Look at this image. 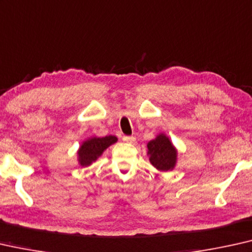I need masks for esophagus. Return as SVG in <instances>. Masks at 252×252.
<instances>
[{"label":"esophagus","mask_w":252,"mask_h":252,"mask_svg":"<svg viewBox=\"0 0 252 252\" xmlns=\"http://www.w3.org/2000/svg\"><path fill=\"white\" fill-rule=\"evenodd\" d=\"M122 140L126 142H130V144H133V142L136 141V138H134L133 136H123Z\"/></svg>","instance_id":"obj_1"}]
</instances>
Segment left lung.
<instances>
[{
  "mask_svg": "<svg viewBox=\"0 0 252 252\" xmlns=\"http://www.w3.org/2000/svg\"><path fill=\"white\" fill-rule=\"evenodd\" d=\"M149 160L158 171L173 170L178 152L165 134H158L147 144Z\"/></svg>",
  "mask_w": 252,
  "mask_h": 252,
  "instance_id": "obj_1",
  "label": "left lung"
}]
</instances>
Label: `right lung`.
Returning <instances> with one entry per match:
<instances>
[{"instance_id": "add662e5", "label": "right lung", "mask_w": 252, "mask_h": 252, "mask_svg": "<svg viewBox=\"0 0 252 252\" xmlns=\"http://www.w3.org/2000/svg\"><path fill=\"white\" fill-rule=\"evenodd\" d=\"M118 138L115 136H106L103 138H90L86 140L78 150V160L81 166H88L102 155L103 152L111 145L115 144Z\"/></svg>"}]
</instances>
